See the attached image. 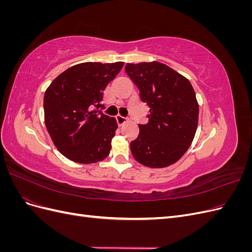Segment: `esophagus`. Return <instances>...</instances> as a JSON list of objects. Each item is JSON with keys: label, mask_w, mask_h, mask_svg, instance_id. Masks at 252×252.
Returning <instances> with one entry per match:
<instances>
[{"label": "esophagus", "mask_w": 252, "mask_h": 252, "mask_svg": "<svg viewBox=\"0 0 252 252\" xmlns=\"http://www.w3.org/2000/svg\"><path fill=\"white\" fill-rule=\"evenodd\" d=\"M116 120L118 122L119 126H122L124 123H126V121H127V119L125 117H122V116H120V114H118V116L116 117Z\"/></svg>", "instance_id": "1"}]
</instances>
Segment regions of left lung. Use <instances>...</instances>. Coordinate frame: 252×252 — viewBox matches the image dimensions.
<instances>
[{"label": "left lung", "instance_id": "8db88e82", "mask_svg": "<svg viewBox=\"0 0 252 252\" xmlns=\"http://www.w3.org/2000/svg\"><path fill=\"white\" fill-rule=\"evenodd\" d=\"M125 71L149 106L148 123L130 143L133 158L151 168H163L183 157L191 145L199 104L190 82L159 62L127 64Z\"/></svg>", "mask_w": 252, "mask_h": 252}]
</instances>
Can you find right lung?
<instances>
[{"label":"right lung","mask_w":252,"mask_h":252,"mask_svg":"<svg viewBox=\"0 0 252 252\" xmlns=\"http://www.w3.org/2000/svg\"><path fill=\"white\" fill-rule=\"evenodd\" d=\"M123 65H74L58 75L45 91V125L53 144L67 158L91 164L109 155L118 124L98 108L104 106L101 102L106 86Z\"/></svg>","instance_id":"obj_1"}]
</instances>
